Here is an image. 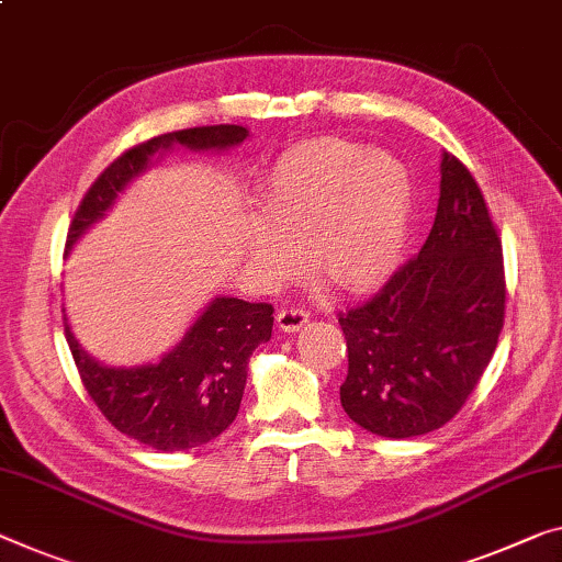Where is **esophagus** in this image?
I'll return each instance as SVG.
<instances>
[{
    "label": "esophagus",
    "mask_w": 562,
    "mask_h": 562,
    "mask_svg": "<svg viewBox=\"0 0 562 562\" xmlns=\"http://www.w3.org/2000/svg\"><path fill=\"white\" fill-rule=\"evenodd\" d=\"M308 322H311L308 311L299 308V306L283 308V311H279V316H276V326H279L281 331H289V334L304 329V326H306Z\"/></svg>",
    "instance_id": "esophagus-1"
}]
</instances>
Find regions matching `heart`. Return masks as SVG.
<instances>
[{"instance_id":"1","label":"heart","mask_w":562,"mask_h":562,"mask_svg":"<svg viewBox=\"0 0 562 562\" xmlns=\"http://www.w3.org/2000/svg\"><path fill=\"white\" fill-rule=\"evenodd\" d=\"M414 186L402 160L339 137L283 150L266 176L246 254L266 283H286L308 254L311 271L341 293L390 279L407 244Z\"/></svg>"}]
</instances>
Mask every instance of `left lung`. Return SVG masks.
Here are the masks:
<instances>
[{
	"label": "left lung",
	"mask_w": 562,
	"mask_h": 562,
	"mask_svg": "<svg viewBox=\"0 0 562 562\" xmlns=\"http://www.w3.org/2000/svg\"><path fill=\"white\" fill-rule=\"evenodd\" d=\"M435 226L364 306L339 314L349 374L341 407L371 435L447 425L495 353L505 322L503 244L470 170L442 153Z\"/></svg>",
	"instance_id": "obj_1"
}]
</instances>
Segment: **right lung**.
Masks as SVG:
<instances>
[{
	"label": "right lung",
	"instance_id": "add662e5",
	"mask_svg": "<svg viewBox=\"0 0 562 562\" xmlns=\"http://www.w3.org/2000/svg\"><path fill=\"white\" fill-rule=\"evenodd\" d=\"M246 137L248 131L240 125H209L158 135L125 150L82 198L67 233V251L105 218L131 180L176 145L195 153H221L236 148ZM271 304L215 296L160 361L108 367L80 347L65 318L67 344L92 402L117 431L160 452L193 450L231 427L244 400L248 359L258 344L271 339Z\"/></svg>",
	"mask_w": 562,
	"mask_h": 562
}]
</instances>
